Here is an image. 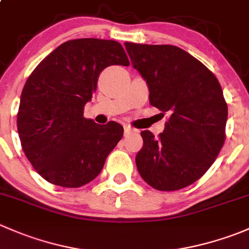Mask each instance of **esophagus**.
<instances>
[{
	"label": "esophagus",
	"mask_w": 249,
	"mask_h": 249,
	"mask_svg": "<svg viewBox=\"0 0 249 249\" xmlns=\"http://www.w3.org/2000/svg\"><path fill=\"white\" fill-rule=\"evenodd\" d=\"M131 132H135V130L132 127H130L129 125H124V136H127Z\"/></svg>",
	"instance_id": "34e87169"
}]
</instances>
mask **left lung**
<instances>
[{"label": "left lung", "mask_w": 249, "mask_h": 249, "mask_svg": "<svg viewBox=\"0 0 249 249\" xmlns=\"http://www.w3.org/2000/svg\"><path fill=\"white\" fill-rule=\"evenodd\" d=\"M125 48L147 83L149 104L169 113L159 136L141 132L137 170L154 189L188 187L205 175L224 144L228 106L222 87L205 65L180 48L130 42Z\"/></svg>", "instance_id": "1"}]
</instances>
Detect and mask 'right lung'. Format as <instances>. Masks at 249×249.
I'll return each mask as SVG.
<instances>
[{
    "mask_svg": "<svg viewBox=\"0 0 249 249\" xmlns=\"http://www.w3.org/2000/svg\"><path fill=\"white\" fill-rule=\"evenodd\" d=\"M112 65H130L120 43L72 39L53 50L27 78L18 132L26 158L49 183L65 188L88 184L122 140L124 129L118 123L99 125L83 117L100 73Z\"/></svg>",
    "mask_w": 249,
    "mask_h": 249,
    "instance_id": "right-lung-1",
    "label": "right lung"
}]
</instances>
